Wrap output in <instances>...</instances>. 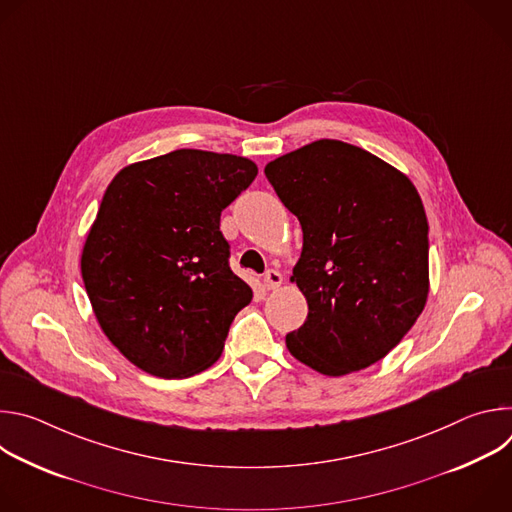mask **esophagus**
Segmentation results:
<instances>
[{"label":"esophagus","mask_w":512,"mask_h":512,"mask_svg":"<svg viewBox=\"0 0 512 512\" xmlns=\"http://www.w3.org/2000/svg\"><path fill=\"white\" fill-rule=\"evenodd\" d=\"M281 283H283V277H281L279 271H275V269L265 271V275H263V285H265L267 289H277Z\"/></svg>","instance_id":"obj_1"}]
</instances>
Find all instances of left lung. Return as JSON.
<instances>
[{"instance_id":"obj_1","label":"left lung","mask_w":512,"mask_h":512,"mask_svg":"<svg viewBox=\"0 0 512 512\" xmlns=\"http://www.w3.org/2000/svg\"><path fill=\"white\" fill-rule=\"evenodd\" d=\"M304 233L294 281L308 302L285 336L310 369L342 377L387 356L429 294L427 216L411 180L371 152L318 139L265 166Z\"/></svg>"}]
</instances>
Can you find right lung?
Instances as JSON below:
<instances>
[{
	"label": "right lung",
	"mask_w": 512,
	"mask_h": 512,
	"mask_svg": "<svg viewBox=\"0 0 512 512\" xmlns=\"http://www.w3.org/2000/svg\"><path fill=\"white\" fill-rule=\"evenodd\" d=\"M255 176L241 156L176 150L107 186L81 273L101 330L137 369L182 379L221 356L253 298L229 267L221 212Z\"/></svg>",
	"instance_id": "right-lung-1"
}]
</instances>
